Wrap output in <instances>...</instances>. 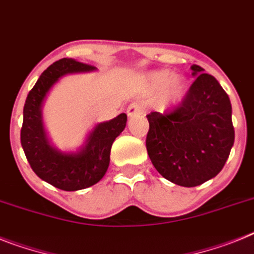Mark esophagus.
I'll return each mask as SVG.
<instances>
[{
	"label": "esophagus",
	"instance_id": "34e87169",
	"mask_svg": "<svg viewBox=\"0 0 254 254\" xmlns=\"http://www.w3.org/2000/svg\"><path fill=\"white\" fill-rule=\"evenodd\" d=\"M127 116L134 117V116H137V115L143 114V108H142V106H140V104L131 103V104H129V107H127Z\"/></svg>",
	"mask_w": 254,
	"mask_h": 254
}]
</instances>
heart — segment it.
I'll return each instance as SVG.
<instances>
[{"mask_svg": "<svg viewBox=\"0 0 254 254\" xmlns=\"http://www.w3.org/2000/svg\"><path fill=\"white\" fill-rule=\"evenodd\" d=\"M144 86L150 93H159L160 102L165 107L180 103L186 94V80L180 74H174L168 69L152 71L144 76Z\"/></svg>", "mask_w": 254, "mask_h": 254, "instance_id": "b5f03b06", "label": "heart"}]
</instances>
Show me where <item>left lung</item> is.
<instances>
[{
  "label": "left lung",
  "mask_w": 254,
  "mask_h": 254,
  "mask_svg": "<svg viewBox=\"0 0 254 254\" xmlns=\"http://www.w3.org/2000/svg\"><path fill=\"white\" fill-rule=\"evenodd\" d=\"M193 84L180 107L147 115L148 156L165 180L195 187L222 170L234 146L229 95L200 65L191 67Z\"/></svg>",
  "instance_id": "obj_1"
}]
</instances>
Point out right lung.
Segmentation results:
<instances>
[{
    "mask_svg": "<svg viewBox=\"0 0 254 254\" xmlns=\"http://www.w3.org/2000/svg\"><path fill=\"white\" fill-rule=\"evenodd\" d=\"M94 71V65L72 58L59 59L42 72L25 99L20 131L25 156L42 181L64 191L87 189L103 178L110 165L112 143L127 127V114H120L112 120L97 124L76 151H61L51 144L42 119L45 99L67 74Z\"/></svg>",
    "mask_w": 254,
    "mask_h": 254,
    "instance_id": "right-lung-1",
    "label": "right lung"
}]
</instances>
